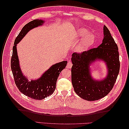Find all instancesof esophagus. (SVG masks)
Here are the masks:
<instances>
[{"instance_id":"34e87169","label":"esophagus","mask_w":129,"mask_h":129,"mask_svg":"<svg viewBox=\"0 0 129 129\" xmlns=\"http://www.w3.org/2000/svg\"><path fill=\"white\" fill-rule=\"evenodd\" d=\"M73 66V64H72V62L71 61H68V63H67V68H71Z\"/></svg>"}]
</instances>
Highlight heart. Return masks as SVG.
I'll use <instances>...</instances> for the list:
<instances>
[{
	"mask_svg": "<svg viewBox=\"0 0 129 129\" xmlns=\"http://www.w3.org/2000/svg\"><path fill=\"white\" fill-rule=\"evenodd\" d=\"M89 31L85 28H80L75 30L73 34V40L75 42L82 39L76 47V51L77 53H83L90 47L95 40V37L92 33H89Z\"/></svg>",
	"mask_w": 129,
	"mask_h": 129,
	"instance_id": "obj_1",
	"label": "heart"
}]
</instances>
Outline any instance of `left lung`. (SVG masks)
Returning <instances> with one entry per match:
<instances>
[{"instance_id":"8db88e82","label":"left lung","mask_w":129,"mask_h":129,"mask_svg":"<svg viewBox=\"0 0 129 129\" xmlns=\"http://www.w3.org/2000/svg\"><path fill=\"white\" fill-rule=\"evenodd\" d=\"M103 34L102 43L98 47L72 54L73 86L76 94L87 101L98 100L107 96L113 88L119 72L118 46L105 25ZM100 59L106 63L108 74L105 79L98 81L92 77L89 66Z\"/></svg>"}]
</instances>
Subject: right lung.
Returning a JSON list of instances; mask_svg holds the SVG:
<instances>
[{"mask_svg": "<svg viewBox=\"0 0 129 129\" xmlns=\"http://www.w3.org/2000/svg\"><path fill=\"white\" fill-rule=\"evenodd\" d=\"M45 21L36 19L25 25L15 38L11 60V67L17 88L23 94L34 100H41L52 95L56 88V83L61 72L65 68L67 61L58 62L52 66L41 76L36 80L29 81L22 73L19 64L17 45L29 31L41 26Z\"/></svg>", "mask_w": 129, "mask_h": 129, "instance_id": "obj_1", "label": "right lung"}]
</instances>
